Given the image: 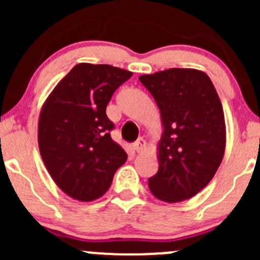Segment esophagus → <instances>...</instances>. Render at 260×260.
Wrapping results in <instances>:
<instances>
[{
	"label": "esophagus",
	"instance_id": "obj_1",
	"mask_svg": "<svg viewBox=\"0 0 260 260\" xmlns=\"http://www.w3.org/2000/svg\"><path fill=\"white\" fill-rule=\"evenodd\" d=\"M132 147L136 152H142L143 149L146 148V141L142 140V138H140V140H137L135 143H133Z\"/></svg>",
	"mask_w": 260,
	"mask_h": 260
}]
</instances>
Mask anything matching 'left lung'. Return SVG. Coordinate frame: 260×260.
I'll use <instances>...</instances> for the list:
<instances>
[{
  "label": "left lung",
  "instance_id": "1",
  "mask_svg": "<svg viewBox=\"0 0 260 260\" xmlns=\"http://www.w3.org/2000/svg\"><path fill=\"white\" fill-rule=\"evenodd\" d=\"M140 81L154 98L164 128L149 191L165 203L187 200L210 182L224 157L226 127L216 89L205 73L190 68L141 75Z\"/></svg>",
  "mask_w": 260,
  "mask_h": 260
}]
</instances>
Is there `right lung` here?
<instances>
[{
	"label": "right lung",
	"mask_w": 260,
	"mask_h": 260,
	"mask_svg": "<svg viewBox=\"0 0 260 260\" xmlns=\"http://www.w3.org/2000/svg\"><path fill=\"white\" fill-rule=\"evenodd\" d=\"M133 73L106 64L80 62L52 89L39 117L41 158L54 182L83 203L111 187L127 153L111 137L114 124L106 114L118 86Z\"/></svg>",
	"instance_id": "add662e5"
}]
</instances>
